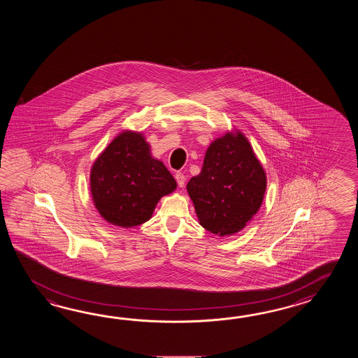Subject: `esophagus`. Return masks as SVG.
Returning a JSON list of instances; mask_svg holds the SVG:
<instances>
[{
  "label": "esophagus",
  "instance_id": "obj_1",
  "mask_svg": "<svg viewBox=\"0 0 358 358\" xmlns=\"http://www.w3.org/2000/svg\"><path fill=\"white\" fill-rule=\"evenodd\" d=\"M176 179L178 185H179L180 188H182V187H184V182H185V176H184V174L180 173V171H178V173H176Z\"/></svg>",
  "mask_w": 358,
  "mask_h": 358
}]
</instances>
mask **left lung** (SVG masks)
Returning <instances> with one entry per match:
<instances>
[{"instance_id":"obj_1","label":"left lung","mask_w":358,"mask_h":358,"mask_svg":"<svg viewBox=\"0 0 358 358\" xmlns=\"http://www.w3.org/2000/svg\"><path fill=\"white\" fill-rule=\"evenodd\" d=\"M199 224L219 236L242 230L259 211L266 176L242 133L213 141L201 174L187 184Z\"/></svg>"}]
</instances>
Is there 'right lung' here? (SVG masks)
<instances>
[{
  "label": "right lung",
  "mask_w": 358,
  "mask_h": 358,
  "mask_svg": "<svg viewBox=\"0 0 358 358\" xmlns=\"http://www.w3.org/2000/svg\"><path fill=\"white\" fill-rule=\"evenodd\" d=\"M176 188L165 165L155 160L139 133L124 131L93 164L91 193L105 220L131 228L151 219L155 206Z\"/></svg>",
  "instance_id": "obj_1"
}]
</instances>
